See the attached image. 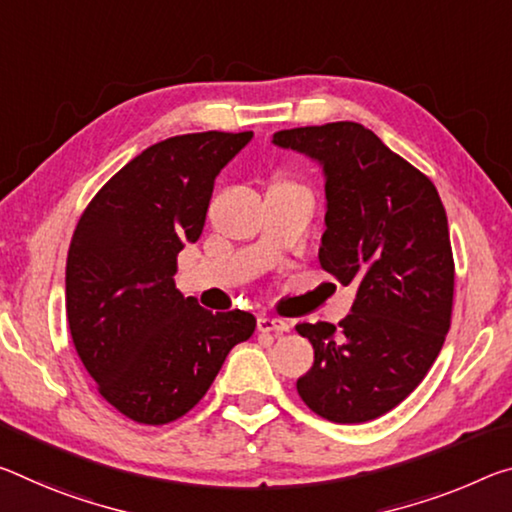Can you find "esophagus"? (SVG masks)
I'll list each match as a JSON object with an SVG mask.
<instances>
[{
    "label": "esophagus",
    "instance_id": "obj_1",
    "mask_svg": "<svg viewBox=\"0 0 512 512\" xmlns=\"http://www.w3.org/2000/svg\"><path fill=\"white\" fill-rule=\"evenodd\" d=\"M257 330L264 332V335H282V332L289 330V323L282 319H273V316H259L257 319Z\"/></svg>",
    "mask_w": 512,
    "mask_h": 512
}]
</instances>
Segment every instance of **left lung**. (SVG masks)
Masks as SVG:
<instances>
[{"label": "left lung", "mask_w": 512, "mask_h": 512, "mask_svg": "<svg viewBox=\"0 0 512 512\" xmlns=\"http://www.w3.org/2000/svg\"><path fill=\"white\" fill-rule=\"evenodd\" d=\"M273 143L323 168L319 262L358 287L337 328L296 326L314 348L296 389L323 419L371 421L424 380L449 332L456 273L444 205L424 173L360 123L282 129Z\"/></svg>", "instance_id": "8db88e82"}]
</instances>
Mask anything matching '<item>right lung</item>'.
Masks as SVG:
<instances>
[{
  "instance_id": "add662e5",
  "label": "right lung",
  "mask_w": 512,
  "mask_h": 512,
  "mask_svg": "<svg viewBox=\"0 0 512 512\" xmlns=\"http://www.w3.org/2000/svg\"><path fill=\"white\" fill-rule=\"evenodd\" d=\"M250 139L200 132L150 145L97 191L72 234V342L104 399L139 424L186 415L255 332L250 312H209L173 280L184 243L205 227L216 175Z\"/></svg>"
}]
</instances>
